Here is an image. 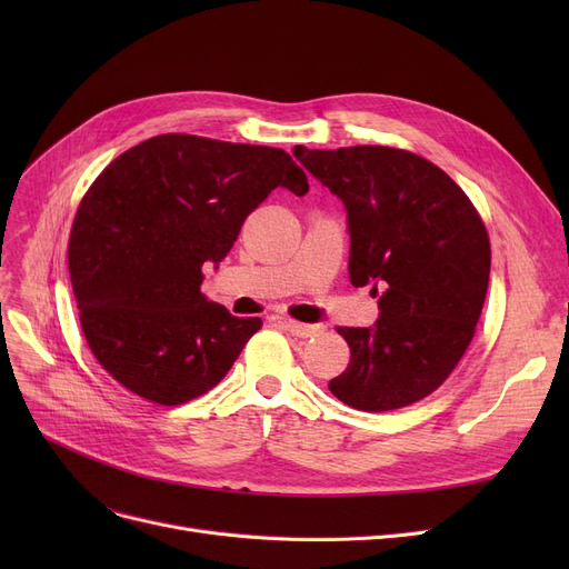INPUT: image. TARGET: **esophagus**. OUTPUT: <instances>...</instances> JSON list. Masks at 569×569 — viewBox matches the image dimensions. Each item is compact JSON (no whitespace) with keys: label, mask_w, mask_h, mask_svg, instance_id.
Segmentation results:
<instances>
[{"label":"esophagus","mask_w":569,"mask_h":569,"mask_svg":"<svg viewBox=\"0 0 569 569\" xmlns=\"http://www.w3.org/2000/svg\"><path fill=\"white\" fill-rule=\"evenodd\" d=\"M279 322H281V327H283L286 332H290L292 337H300V339L316 337L322 330L320 325H307V322H297V320H288V318H281Z\"/></svg>","instance_id":"1"}]
</instances>
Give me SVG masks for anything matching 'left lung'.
I'll use <instances>...</instances> for the list:
<instances>
[{
    "label": "left lung",
    "instance_id": "1",
    "mask_svg": "<svg viewBox=\"0 0 569 569\" xmlns=\"http://www.w3.org/2000/svg\"><path fill=\"white\" fill-rule=\"evenodd\" d=\"M295 157L348 212V274L378 297L373 327H337L350 348L330 392L382 412L436 392L468 350L491 272L482 217L455 179L406 149L355 144Z\"/></svg>",
    "mask_w": 569,
    "mask_h": 569
}]
</instances>
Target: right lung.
Listing matches in <instances>:
<instances>
[{
  "instance_id": "1",
  "label": "right lung",
  "mask_w": 569,
  "mask_h": 569,
  "mask_svg": "<svg viewBox=\"0 0 569 569\" xmlns=\"http://www.w3.org/2000/svg\"><path fill=\"white\" fill-rule=\"evenodd\" d=\"M305 170L277 147L187 133L119 154L82 196L69 237L80 325L99 365L129 392L179 406L230 371L260 330L200 292L204 262H221L244 219Z\"/></svg>"
}]
</instances>
